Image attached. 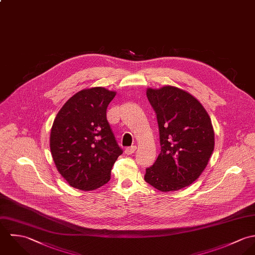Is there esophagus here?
Masks as SVG:
<instances>
[{
  "label": "esophagus",
  "instance_id": "34e87169",
  "mask_svg": "<svg viewBox=\"0 0 255 255\" xmlns=\"http://www.w3.org/2000/svg\"><path fill=\"white\" fill-rule=\"evenodd\" d=\"M136 149H137V147H136V146H132V147L126 148V150H125V153H126V154H132V153H134L136 152Z\"/></svg>",
  "mask_w": 255,
  "mask_h": 255
}]
</instances>
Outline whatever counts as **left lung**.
Wrapping results in <instances>:
<instances>
[{
	"label": "left lung",
	"mask_w": 255,
	"mask_h": 255,
	"mask_svg": "<svg viewBox=\"0 0 255 255\" xmlns=\"http://www.w3.org/2000/svg\"><path fill=\"white\" fill-rule=\"evenodd\" d=\"M147 97L156 114L160 153L146 168L145 180L162 192L179 190L201 175L214 151L211 118L198 100L181 89L150 88Z\"/></svg>",
	"instance_id": "1"
}]
</instances>
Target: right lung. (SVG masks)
<instances>
[{
	"label": "right lung",
	"instance_id": "1",
	"mask_svg": "<svg viewBox=\"0 0 255 255\" xmlns=\"http://www.w3.org/2000/svg\"><path fill=\"white\" fill-rule=\"evenodd\" d=\"M116 93L102 87L83 90L66 102L52 125L50 150L60 174L74 188L90 191L110 179L123 153L106 119Z\"/></svg>",
	"mask_w": 255,
	"mask_h": 255
}]
</instances>
